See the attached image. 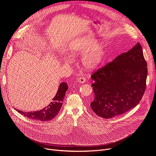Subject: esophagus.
I'll use <instances>...</instances> for the list:
<instances>
[{"label":"esophagus","instance_id":"obj_1","mask_svg":"<svg viewBox=\"0 0 156 156\" xmlns=\"http://www.w3.org/2000/svg\"><path fill=\"white\" fill-rule=\"evenodd\" d=\"M78 81L81 83H84L86 81V78L84 76H80L78 79Z\"/></svg>","mask_w":156,"mask_h":156}]
</instances>
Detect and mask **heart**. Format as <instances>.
<instances>
[{"label": "heart", "mask_w": 156, "mask_h": 156, "mask_svg": "<svg viewBox=\"0 0 156 156\" xmlns=\"http://www.w3.org/2000/svg\"><path fill=\"white\" fill-rule=\"evenodd\" d=\"M96 41L91 37H83L76 40L69 48L70 56L76 57L85 52L82 57V64L86 69L93 70L101 64L104 56V49L101 44H97L92 46ZM67 62L70 60L67 59Z\"/></svg>", "instance_id": "1"}]
</instances>
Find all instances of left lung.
Segmentation results:
<instances>
[{"mask_svg": "<svg viewBox=\"0 0 156 156\" xmlns=\"http://www.w3.org/2000/svg\"><path fill=\"white\" fill-rule=\"evenodd\" d=\"M147 75V63L138 42L92 74L95 96L91 107L94 112L107 119L136 107L144 93Z\"/></svg>", "mask_w": 156, "mask_h": 156, "instance_id": "1", "label": "left lung"}]
</instances>
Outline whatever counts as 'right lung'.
I'll use <instances>...</instances> for the list:
<instances>
[{
  "label": "right lung",
  "instance_id": "add662e5",
  "mask_svg": "<svg viewBox=\"0 0 156 156\" xmlns=\"http://www.w3.org/2000/svg\"><path fill=\"white\" fill-rule=\"evenodd\" d=\"M68 88V86L66 83H62L59 86L58 90L55 96L52 99V102L41 110L32 112H26L17 109L16 110L20 114L27 117L29 119L41 122L49 121L55 118L58 114L62 105V102L63 101L65 93L67 91Z\"/></svg>",
  "mask_w": 156,
  "mask_h": 156
}]
</instances>
